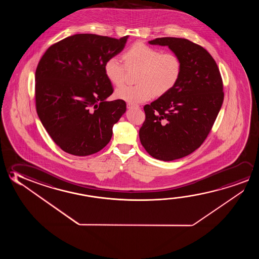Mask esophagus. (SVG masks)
<instances>
[{
    "label": "esophagus",
    "mask_w": 259,
    "mask_h": 259,
    "mask_svg": "<svg viewBox=\"0 0 259 259\" xmlns=\"http://www.w3.org/2000/svg\"><path fill=\"white\" fill-rule=\"evenodd\" d=\"M128 108H134V107H136V108H138L139 106H137V105H135V104H131V103H128L127 104Z\"/></svg>",
    "instance_id": "esophagus-1"
}]
</instances>
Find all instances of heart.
Listing matches in <instances>:
<instances>
[{"mask_svg":"<svg viewBox=\"0 0 259 259\" xmlns=\"http://www.w3.org/2000/svg\"><path fill=\"white\" fill-rule=\"evenodd\" d=\"M126 66L140 68L137 85H124L116 89L115 97L131 104L148 101L157 95L169 92L177 84L182 74V60L174 52L136 43L123 54ZM125 67L117 56H112L104 64V72L113 85L123 83Z\"/></svg>","mask_w":259,"mask_h":259,"instance_id":"1","label":"heart"}]
</instances>
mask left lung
<instances>
[{
	"label": "left lung",
	"mask_w": 259,
	"mask_h": 259,
	"mask_svg": "<svg viewBox=\"0 0 259 259\" xmlns=\"http://www.w3.org/2000/svg\"><path fill=\"white\" fill-rule=\"evenodd\" d=\"M149 43L167 46L183 64L174 89L144 106L145 121L139 131L141 144L151 156L174 161L203 144L223 103V83L216 61L198 44L171 37Z\"/></svg>",
	"instance_id": "8db88e82"
}]
</instances>
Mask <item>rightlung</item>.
<instances>
[{"mask_svg": "<svg viewBox=\"0 0 259 259\" xmlns=\"http://www.w3.org/2000/svg\"><path fill=\"white\" fill-rule=\"evenodd\" d=\"M127 38L75 34L53 44L39 60L35 73L36 110L64 152L87 156L111 140L126 104L106 100L114 89L104 64L123 51Z\"/></svg>", "mask_w": 259, "mask_h": 259, "instance_id": "1", "label": "right lung"}]
</instances>
